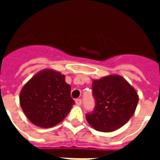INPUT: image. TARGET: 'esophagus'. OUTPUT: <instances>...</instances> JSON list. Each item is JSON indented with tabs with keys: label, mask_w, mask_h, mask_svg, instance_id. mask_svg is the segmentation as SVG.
I'll list each match as a JSON object with an SVG mask.
<instances>
[{
	"label": "esophagus",
	"mask_w": 160,
	"mask_h": 160,
	"mask_svg": "<svg viewBox=\"0 0 160 160\" xmlns=\"http://www.w3.org/2000/svg\"><path fill=\"white\" fill-rule=\"evenodd\" d=\"M75 103H76L77 105H80V104H81V99H80V98L75 99Z\"/></svg>",
	"instance_id": "34e87169"
}]
</instances>
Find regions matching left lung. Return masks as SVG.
<instances>
[{"label": "left lung", "instance_id": "1", "mask_svg": "<svg viewBox=\"0 0 160 160\" xmlns=\"http://www.w3.org/2000/svg\"><path fill=\"white\" fill-rule=\"evenodd\" d=\"M92 91L96 106L92 113L86 115V118L96 130H117L134 115L139 96L134 87L120 75L110 74L92 80Z\"/></svg>", "mask_w": 160, "mask_h": 160}]
</instances>
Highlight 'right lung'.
<instances>
[{
	"label": "right lung",
	"mask_w": 160,
	"mask_h": 160,
	"mask_svg": "<svg viewBox=\"0 0 160 160\" xmlns=\"http://www.w3.org/2000/svg\"><path fill=\"white\" fill-rule=\"evenodd\" d=\"M70 92L65 75L45 68L25 84L19 93V104L31 122L40 128H51L66 118L74 104Z\"/></svg>",
	"instance_id": "1"
}]
</instances>
